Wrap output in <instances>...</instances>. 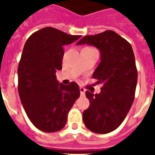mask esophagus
Instances as JSON below:
<instances>
[{
  "label": "esophagus",
  "mask_w": 155,
  "mask_h": 155,
  "mask_svg": "<svg viewBox=\"0 0 155 155\" xmlns=\"http://www.w3.org/2000/svg\"><path fill=\"white\" fill-rule=\"evenodd\" d=\"M80 94L82 95V96H84V95H85V88H84V87H80Z\"/></svg>",
  "instance_id": "1"
}]
</instances>
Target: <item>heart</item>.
Instances as JSON below:
<instances>
[{
    "mask_svg": "<svg viewBox=\"0 0 155 155\" xmlns=\"http://www.w3.org/2000/svg\"><path fill=\"white\" fill-rule=\"evenodd\" d=\"M85 48H91V47H85Z\"/></svg>",
    "mask_w": 155,
    "mask_h": 155,
    "instance_id": "1",
    "label": "heart"
}]
</instances>
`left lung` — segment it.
Returning a JSON list of instances; mask_svg holds the SVG:
<instances>
[{
	"instance_id": "8db88e82",
	"label": "left lung",
	"mask_w": 155,
	"mask_h": 155,
	"mask_svg": "<svg viewBox=\"0 0 155 155\" xmlns=\"http://www.w3.org/2000/svg\"><path fill=\"white\" fill-rule=\"evenodd\" d=\"M88 44L101 51V63L92 75L101 83V93L86 91L90 105L83 113L85 126L97 134L115 130L125 120L135 97L137 71L130 42L113 30L87 35L77 45Z\"/></svg>"
}]
</instances>
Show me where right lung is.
<instances>
[{"mask_svg":"<svg viewBox=\"0 0 155 155\" xmlns=\"http://www.w3.org/2000/svg\"><path fill=\"white\" fill-rule=\"evenodd\" d=\"M80 38L45 27L32 34L25 42L18 68V93L28 117L41 131L62 130L71 108L80 97L76 83L59 84L55 75L62 69L63 46Z\"/></svg>","mask_w":155,"mask_h":155,"instance_id":"obj_1","label":"right lung"}]
</instances>
